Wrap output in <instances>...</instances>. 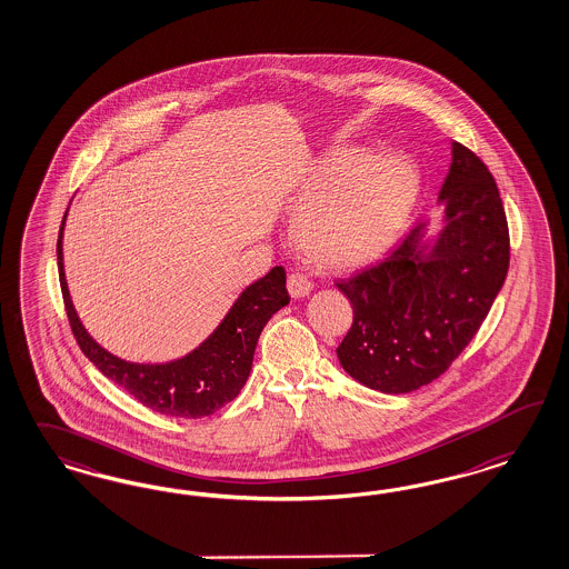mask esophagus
<instances>
[{
    "instance_id": "1",
    "label": "esophagus",
    "mask_w": 569,
    "mask_h": 569,
    "mask_svg": "<svg viewBox=\"0 0 569 569\" xmlns=\"http://www.w3.org/2000/svg\"><path fill=\"white\" fill-rule=\"evenodd\" d=\"M312 290V281L305 273H292L288 277V292L292 298H305Z\"/></svg>"
}]
</instances>
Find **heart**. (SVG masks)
I'll return each instance as SVG.
<instances>
[{
    "label": "heart",
    "instance_id": "1",
    "mask_svg": "<svg viewBox=\"0 0 569 569\" xmlns=\"http://www.w3.org/2000/svg\"><path fill=\"white\" fill-rule=\"evenodd\" d=\"M417 190L419 174L405 156H329L310 174L315 196L296 219V241L326 269L365 267L397 238Z\"/></svg>",
    "mask_w": 569,
    "mask_h": 569
}]
</instances>
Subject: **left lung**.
I'll list each match as a JSON object with an SVG mask.
<instances>
[{
	"label": "left lung",
	"instance_id": "obj_1",
	"mask_svg": "<svg viewBox=\"0 0 569 569\" xmlns=\"http://www.w3.org/2000/svg\"><path fill=\"white\" fill-rule=\"evenodd\" d=\"M438 202L445 227L417 223L376 267L336 283L352 305L338 359L350 378L407 395L440 378L478 333L509 271V227L495 177L463 143Z\"/></svg>",
	"mask_w": 569,
	"mask_h": 569
}]
</instances>
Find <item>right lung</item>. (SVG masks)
Wrapping results in <instances>:
<instances>
[{
    "mask_svg": "<svg viewBox=\"0 0 569 569\" xmlns=\"http://www.w3.org/2000/svg\"><path fill=\"white\" fill-rule=\"evenodd\" d=\"M69 212V210H67ZM67 214L58 233V276L69 315L70 329L81 346L83 355L103 376L112 379L122 390L156 413L198 419L219 411L240 395L252 369L254 348L260 331L277 310L290 302L286 290L283 267H273L259 281L248 286L236 305L224 315L221 326L214 329L202 345L183 359L160 365L122 361L103 350L89 333L72 307L69 286L62 262V231Z\"/></svg>",
    "mask_w": 569,
    "mask_h": 569,
    "instance_id": "obj_1",
    "label": "right lung"
}]
</instances>
